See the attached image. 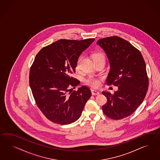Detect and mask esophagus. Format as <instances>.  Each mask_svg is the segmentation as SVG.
Listing matches in <instances>:
<instances>
[{
	"instance_id": "obj_1",
	"label": "esophagus",
	"mask_w": 160,
	"mask_h": 160,
	"mask_svg": "<svg viewBox=\"0 0 160 160\" xmlns=\"http://www.w3.org/2000/svg\"><path fill=\"white\" fill-rule=\"evenodd\" d=\"M92 95H98L100 94V92L97 91L96 90H92Z\"/></svg>"
}]
</instances>
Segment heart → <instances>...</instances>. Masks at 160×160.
Returning <instances> with one entry per match:
<instances>
[{
    "label": "heart",
    "mask_w": 160,
    "mask_h": 160,
    "mask_svg": "<svg viewBox=\"0 0 160 160\" xmlns=\"http://www.w3.org/2000/svg\"><path fill=\"white\" fill-rule=\"evenodd\" d=\"M92 58L94 62H97L101 60H105V56L104 54L102 53L101 52H94L92 54ZM81 58H79L77 60L76 62V69L78 70L79 68V63L80 62ZM86 82H87V84L94 87H98L101 84V80L100 78H94L92 76H90L87 78L86 80Z\"/></svg>",
    "instance_id": "heart-1"
}]
</instances>
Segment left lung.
Returning a JSON list of instances; mask_svg holds the SVG:
<instances>
[{"label":"left lung","instance_id":"1","mask_svg":"<svg viewBox=\"0 0 160 160\" xmlns=\"http://www.w3.org/2000/svg\"><path fill=\"white\" fill-rule=\"evenodd\" d=\"M97 44L105 52L110 63L107 84L118 87L113 94L102 92L107 98L102 112L112 119L120 120L135 112L146 96L148 78L145 62L138 49L120 37L99 39Z\"/></svg>","mask_w":160,"mask_h":160}]
</instances>
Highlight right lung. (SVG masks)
I'll return each instance as SVG.
<instances>
[{
  "label": "right lung",
  "instance_id": "obj_1",
  "mask_svg": "<svg viewBox=\"0 0 160 160\" xmlns=\"http://www.w3.org/2000/svg\"><path fill=\"white\" fill-rule=\"evenodd\" d=\"M95 39H60L42 48L29 73V84L34 100L50 121L66 125L78 120L92 96L88 87L77 91L71 87L80 82L72 77L80 54Z\"/></svg>",
  "mask_w": 160,
  "mask_h": 160
}]
</instances>
